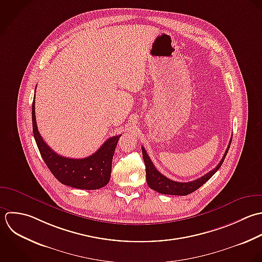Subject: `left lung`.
I'll list each match as a JSON object with an SVG mask.
<instances>
[{"mask_svg":"<svg viewBox=\"0 0 262 262\" xmlns=\"http://www.w3.org/2000/svg\"><path fill=\"white\" fill-rule=\"evenodd\" d=\"M232 143V139L230 141V144L227 148V151L225 152V155L223 157V159L221 160V162L217 164V166L215 168H213L211 171L207 172L205 176L192 181V182H188V183H180V182H174L169 180L168 178L164 177L163 174H161L156 167L154 166L153 162L151 161L149 155L147 154L146 150L144 147H142V152H143V159L146 165V178H147V184L148 186L160 193V194H165V195H177V196H186L189 195L193 192H195L196 190H198L201 186H203L222 166V164L224 163V160L228 154V151L230 149Z\"/></svg>","mask_w":262,"mask_h":262,"instance_id":"left-lung-1","label":"left lung"}]
</instances>
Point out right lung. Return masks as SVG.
<instances>
[{
	"label": "right lung",
	"instance_id": "obj_1",
	"mask_svg": "<svg viewBox=\"0 0 262 262\" xmlns=\"http://www.w3.org/2000/svg\"><path fill=\"white\" fill-rule=\"evenodd\" d=\"M35 96V95H34ZM34 99V97H33ZM32 102V132L38 151L53 176L63 185L81 190H97L105 187L110 180L114 151L121 135L108 139L93 155L74 159L54 152L40 137Z\"/></svg>",
	"mask_w": 262,
	"mask_h": 262
}]
</instances>
